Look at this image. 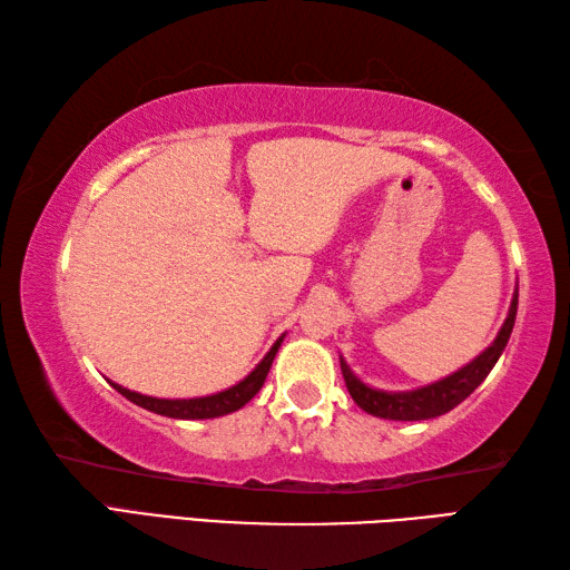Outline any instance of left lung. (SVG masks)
I'll use <instances>...</instances> for the list:
<instances>
[{"mask_svg": "<svg viewBox=\"0 0 570 570\" xmlns=\"http://www.w3.org/2000/svg\"><path fill=\"white\" fill-rule=\"evenodd\" d=\"M517 304H519V284L514 288L510 313H507L498 337H494V341L482 350L475 360H470L468 365L455 370L453 374H448V377L439 382L416 386V390H406V392L374 390V386L362 382L357 374L350 370L345 357L341 355V370H343L350 396L355 399V404L362 411H367V414L380 416V419H390V421H426V419L448 414V411L455 409L463 399H468L472 392H475L478 386L485 382L492 367L498 365L507 343H510L514 318H517Z\"/></svg>", "mask_w": 570, "mask_h": 570, "instance_id": "1", "label": "left lung"}]
</instances>
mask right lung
Instances as JSON below:
<instances>
[{"mask_svg":"<svg viewBox=\"0 0 570 570\" xmlns=\"http://www.w3.org/2000/svg\"><path fill=\"white\" fill-rule=\"evenodd\" d=\"M284 343V335L276 337V343L272 345L269 353L262 357V362L254 367L245 380H239L237 384L227 386L223 392H215L208 396H190V399H159V396H149V394H139L135 390H127V386L110 382L115 390L127 396L131 404H137L147 411H154V414H161L168 419H184V421H196V419H217L225 414H233V411L245 406L249 399L262 390V384L266 380V374L272 370V362L278 353V347Z\"/></svg>","mask_w":570,"mask_h":570,"instance_id":"add662e5","label":"right lung"}]
</instances>
